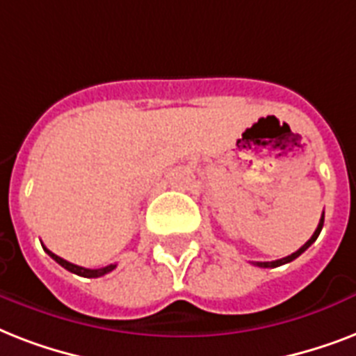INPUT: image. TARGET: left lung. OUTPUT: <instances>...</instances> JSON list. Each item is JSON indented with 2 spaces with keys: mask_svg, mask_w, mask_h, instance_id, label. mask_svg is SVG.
<instances>
[{
  "mask_svg": "<svg viewBox=\"0 0 356 356\" xmlns=\"http://www.w3.org/2000/svg\"><path fill=\"white\" fill-rule=\"evenodd\" d=\"M323 220H325V212H323V214H321V218H320V223H318V227H316L314 234H312V236H310V240H309V242L305 243V245H301V248H299L298 251H296V253L288 254V257H284V259L273 260V262H254V266H259V268H277V266L288 264V262H292V260H296V259H298V257H299V254H301V253H305V251H307V249H309L310 245H312V243L316 242V238L320 236L321 229H323Z\"/></svg>",
  "mask_w": 356,
  "mask_h": 356,
  "instance_id": "8db88e82",
  "label": "left lung"
}]
</instances>
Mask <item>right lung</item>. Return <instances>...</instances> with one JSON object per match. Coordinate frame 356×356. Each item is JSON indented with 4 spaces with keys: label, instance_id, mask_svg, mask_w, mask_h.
Here are the masks:
<instances>
[{
    "label": "right lung",
    "instance_id": "obj_1",
    "mask_svg": "<svg viewBox=\"0 0 356 356\" xmlns=\"http://www.w3.org/2000/svg\"><path fill=\"white\" fill-rule=\"evenodd\" d=\"M44 251H46L49 257H51L57 264H60L63 268H66L68 271H72V273H75V275H81V277H86V279H96V277H102L105 275V273H108V271H113L114 268H116V264H111V266H105V268H99V270H88V268H83V266H77V264H72V262H68V260L60 259L58 254L51 253L49 249L44 248Z\"/></svg>",
    "mask_w": 356,
    "mask_h": 356
}]
</instances>
